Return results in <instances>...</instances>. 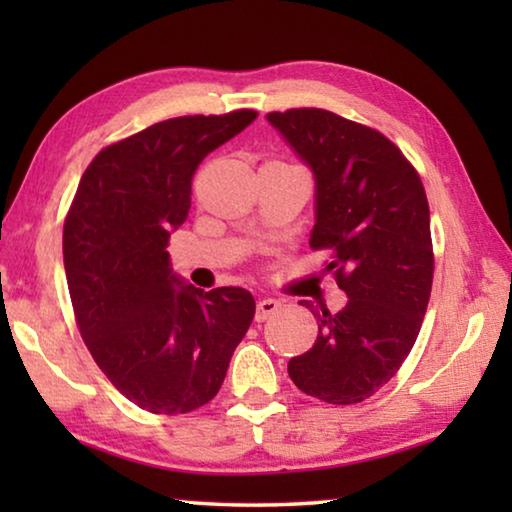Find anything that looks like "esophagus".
Masks as SVG:
<instances>
[{
  "label": "esophagus",
  "instance_id": "1",
  "mask_svg": "<svg viewBox=\"0 0 512 512\" xmlns=\"http://www.w3.org/2000/svg\"><path fill=\"white\" fill-rule=\"evenodd\" d=\"M282 309V302L280 300H273V298H264L257 302V311H255V320L257 323H264V320L271 318L273 314Z\"/></svg>",
  "mask_w": 512,
  "mask_h": 512
}]
</instances>
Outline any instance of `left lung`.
Here are the masks:
<instances>
[{
  "instance_id": "obj_1",
  "label": "left lung",
  "mask_w": 512,
  "mask_h": 512,
  "mask_svg": "<svg viewBox=\"0 0 512 512\" xmlns=\"http://www.w3.org/2000/svg\"><path fill=\"white\" fill-rule=\"evenodd\" d=\"M266 119L311 169L309 246L332 250L327 268L348 296L336 314L300 300L318 336L289 361V377L323 402L357 404L400 370L418 339L433 280L427 194L402 151L368 126L318 108Z\"/></svg>"
}]
</instances>
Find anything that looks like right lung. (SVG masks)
Here are the masks:
<instances>
[{
	"mask_svg": "<svg viewBox=\"0 0 512 512\" xmlns=\"http://www.w3.org/2000/svg\"><path fill=\"white\" fill-rule=\"evenodd\" d=\"M255 119L237 110L144 128L90 162L69 207L63 257L76 323L103 375L144 411L210 402L253 323L250 291L192 287L167 244L192 207L198 164Z\"/></svg>",
	"mask_w": 512,
	"mask_h": 512,
	"instance_id": "add662e5",
	"label": "right lung"
}]
</instances>
